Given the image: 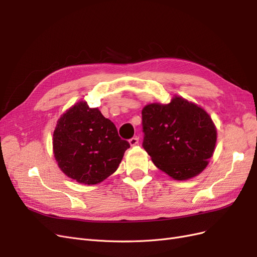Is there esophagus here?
Listing matches in <instances>:
<instances>
[{
  "label": "esophagus",
  "mask_w": 257,
  "mask_h": 257,
  "mask_svg": "<svg viewBox=\"0 0 257 257\" xmlns=\"http://www.w3.org/2000/svg\"><path fill=\"white\" fill-rule=\"evenodd\" d=\"M138 142H139V138L137 137V136H135V137H133V138H131L130 141H128V143H130V145L133 147V146H136L137 144H138Z\"/></svg>",
  "instance_id": "esophagus-1"
}]
</instances>
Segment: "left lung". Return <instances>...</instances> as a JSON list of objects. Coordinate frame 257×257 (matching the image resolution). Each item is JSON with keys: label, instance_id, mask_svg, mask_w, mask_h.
<instances>
[{"label": "left lung", "instance_id": "obj_1", "mask_svg": "<svg viewBox=\"0 0 257 257\" xmlns=\"http://www.w3.org/2000/svg\"><path fill=\"white\" fill-rule=\"evenodd\" d=\"M144 148L153 164L175 180H188L207 167L216 144L211 116L195 103L175 95L170 103L143 108Z\"/></svg>", "mask_w": 257, "mask_h": 257}]
</instances>
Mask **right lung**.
<instances>
[{
    "mask_svg": "<svg viewBox=\"0 0 257 257\" xmlns=\"http://www.w3.org/2000/svg\"><path fill=\"white\" fill-rule=\"evenodd\" d=\"M53 155L68 178L85 185L98 184L118 169L130 144L114 124L85 100L73 105L57 122Z\"/></svg>",
    "mask_w": 257,
    "mask_h": 257,
    "instance_id": "obj_1",
    "label": "right lung"
}]
</instances>
